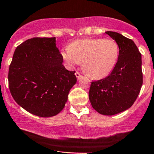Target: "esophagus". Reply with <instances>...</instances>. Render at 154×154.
Masks as SVG:
<instances>
[{
	"label": "esophagus",
	"instance_id": "1",
	"mask_svg": "<svg viewBox=\"0 0 154 154\" xmlns=\"http://www.w3.org/2000/svg\"><path fill=\"white\" fill-rule=\"evenodd\" d=\"M75 76H76V77H77V78L78 79V80L81 77H82V75H81V74L79 73V72H77L75 73Z\"/></svg>",
	"mask_w": 154,
	"mask_h": 154
}]
</instances>
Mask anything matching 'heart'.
Masks as SVG:
<instances>
[{
    "mask_svg": "<svg viewBox=\"0 0 154 154\" xmlns=\"http://www.w3.org/2000/svg\"><path fill=\"white\" fill-rule=\"evenodd\" d=\"M118 44L111 38H84L74 41L61 57L69 69L82 61V69L94 79L106 77L112 72L118 58Z\"/></svg>",
    "mask_w": 154,
    "mask_h": 154,
    "instance_id": "b5f03b06",
    "label": "heart"
}]
</instances>
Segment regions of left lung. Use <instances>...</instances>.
Segmentation results:
<instances>
[{"mask_svg":"<svg viewBox=\"0 0 154 154\" xmlns=\"http://www.w3.org/2000/svg\"><path fill=\"white\" fill-rule=\"evenodd\" d=\"M118 44V61L109 76L91 82L89 99L93 108L104 116L126 110L134 104L143 85L142 56L131 39L105 32Z\"/></svg>","mask_w":154,"mask_h":154,"instance_id":"8db88e82","label":"left lung"}]
</instances>
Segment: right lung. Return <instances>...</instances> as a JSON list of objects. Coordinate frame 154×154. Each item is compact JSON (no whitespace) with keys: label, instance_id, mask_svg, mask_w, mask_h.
<instances>
[{"label":"right lung","instance_id":"1","mask_svg":"<svg viewBox=\"0 0 154 154\" xmlns=\"http://www.w3.org/2000/svg\"><path fill=\"white\" fill-rule=\"evenodd\" d=\"M55 37L33 38L15 50L8 70V87L15 102L31 114L56 116L77 82L75 72L63 65Z\"/></svg>","mask_w":154,"mask_h":154}]
</instances>
